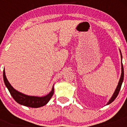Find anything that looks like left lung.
<instances>
[{
    "instance_id": "1",
    "label": "left lung",
    "mask_w": 127,
    "mask_h": 127,
    "mask_svg": "<svg viewBox=\"0 0 127 127\" xmlns=\"http://www.w3.org/2000/svg\"><path fill=\"white\" fill-rule=\"evenodd\" d=\"M121 59H122V57L121 53ZM124 67H123V65H122V73H121V76L120 80H119V81L118 85L117 87H116V90H115L114 94H113V96H112V98L110 99V100H109V101L107 103V104H110V103H111L112 102H113V101H114L115 99L117 97V96H118V94L119 93V91H120V89H121V85H122V82H123V80H124Z\"/></svg>"
}]
</instances>
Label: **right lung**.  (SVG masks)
<instances>
[{
    "mask_svg": "<svg viewBox=\"0 0 127 127\" xmlns=\"http://www.w3.org/2000/svg\"><path fill=\"white\" fill-rule=\"evenodd\" d=\"M3 75L4 82H5L6 87L8 89L11 95H12L13 98L17 103L21 104V105L33 107H33L34 108H37V107H42V106H43L45 104H47L48 102L49 101V100L51 98L54 94V90L53 87L50 93L48 94L47 95L44 96V97H39L25 95V94H23L20 93V92L17 91L11 85V84L8 82L6 77L5 70H3Z\"/></svg>",
    "mask_w": 127,
    "mask_h": 127,
    "instance_id": "add662e5",
    "label": "right lung"
}]
</instances>
